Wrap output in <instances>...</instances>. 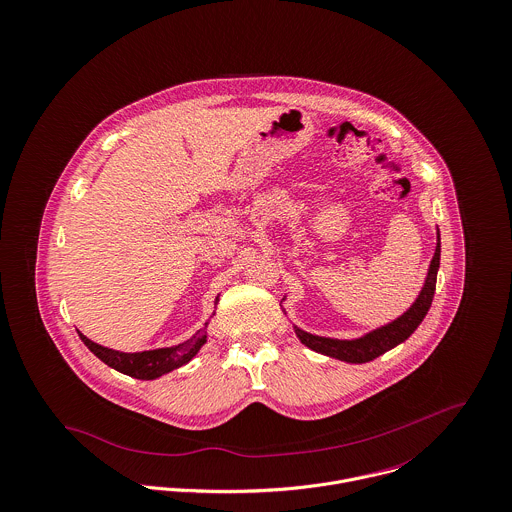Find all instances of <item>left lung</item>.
I'll return each mask as SVG.
<instances>
[{
	"mask_svg": "<svg viewBox=\"0 0 512 512\" xmlns=\"http://www.w3.org/2000/svg\"><path fill=\"white\" fill-rule=\"evenodd\" d=\"M436 251L428 267L426 281L422 284V290L418 292L416 300L410 304V308L400 314L395 320H391L385 326H379L361 338L353 340H336V338H326V336H316L310 332L300 330L298 326L292 324L296 338L302 341L306 347H310L316 353L340 359L345 363H367L377 359L379 355L387 353L389 349L397 347L398 343L408 340L414 330L422 324L424 316L428 314L432 306V298L436 292V279H438V269H440V229L436 233Z\"/></svg>",
	"mask_w": 512,
	"mask_h": 512,
	"instance_id": "8db88e82",
	"label": "left lung"
}]
</instances>
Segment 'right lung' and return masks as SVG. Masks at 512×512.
<instances>
[{"mask_svg": "<svg viewBox=\"0 0 512 512\" xmlns=\"http://www.w3.org/2000/svg\"><path fill=\"white\" fill-rule=\"evenodd\" d=\"M218 302H220V296L216 298V304ZM206 328H208V322H206L204 330H198L190 340L182 341L178 345L161 347V349H149V351H135V353H125V351L104 347L100 343L88 340L80 332H78V336H80V340L84 341V345L98 359H102L108 367H112L123 375L141 379V381H153V379H159V377L171 373L174 369L186 365L202 349V345L208 341Z\"/></svg>", "mask_w": 512, "mask_h": 512, "instance_id": "add662e5", "label": "right lung"}]
</instances>
